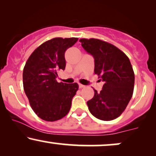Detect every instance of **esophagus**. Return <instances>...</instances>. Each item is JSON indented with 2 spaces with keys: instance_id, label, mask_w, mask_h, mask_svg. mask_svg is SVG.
I'll return each mask as SVG.
<instances>
[{
  "instance_id": "esophagus-1",
  "label": "esophagus",
  "mask_w": 156,
  "mask_h": 156,
  "mask_svg": "<svg viewBox=\"0 0 156 156\" xmlns=\"http://www.w3.org/2000/svg\"><path fill=\"white\" fill-rule=\"evenodd\" d=\"M78 85H79V88H83V87H85V86L83 85V84H81V83H79Z\"/></svg>"
}]
</instances>
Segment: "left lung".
Segmentation results:
<instances>
[{"instance_id": "obj_1", "label": "left lung", "mask_w": 156, "mask_h": 156, "mask_svg": "<svg viewBox=\"0 0 156 156\" xmlns=\"http://www.w3.org/2000/svg\"><path fill=\"white\" fill-rule=\"evenodd\" d=\"M86 51L94 58V74L104 81L100 92L94 90L87 102L94 117L104 121L116 119L122 114L131 99L134 87V72L128 57L121 50L98 39H80Z\"/></svg>"}]
</instances>
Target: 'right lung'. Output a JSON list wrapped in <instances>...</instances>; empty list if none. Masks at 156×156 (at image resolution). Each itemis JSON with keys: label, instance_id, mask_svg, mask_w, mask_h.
Listing matches in <instances>:
<instances>
[{"label": "right lung", "instance_id": "1", "mask_svg": "<svg viewBox=\"0 0 156 156\" xmlns=\"http://www.w3.org/2000/svg\"><path fill=\"white\" fill-rule=\"evenodd\" d=\"M78 38L55 37L31 53L23 68V88L30 105L42 119L53 122L69 113L78 84L58 83L57 71L65 69L64 53Z\"/></svg>", "mask_w": 156, "mask_h": 156}]
</instances>
